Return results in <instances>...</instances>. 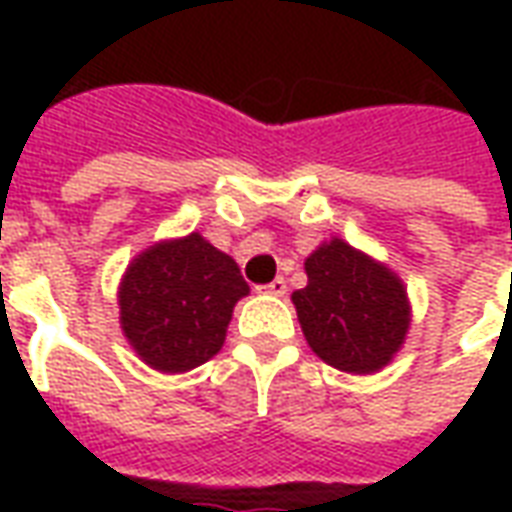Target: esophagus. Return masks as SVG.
Masks as SVG:
<instances>
[{
    "label": "esophagus",
    "instance_id": "esophagus-1",
    "mask_svg": "<svg viewBox=\"0 0 512 512\" xmlns=\"http://www.w3.org/2000/svg\"><path fill=\"white\" fill-rule=\"evenodd\" d=\"M263 293H271V296H285V290H288V282H285V277H277L274 282H268V285H263Z\"/></svg>",
    "mask_w": 512,
    "mask_h": 512
}]
</instances>
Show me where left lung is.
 Here are the masks:
<instances>
[{
    "label": "left lung",
    "mask_w": 512,
    "mask_h": 512,
    "mask_svg": "<svg viewBox=\"0 0 512 512\" xmlns=\"http://www.w3.org/2000/svg\"><path fill=\"white\" fill-rule=\"evenodd\" d=\"M304 271L307 288L290 299L312 351L354 376L389 365L411 323L406 285L395 271L343 238L318 246L304 260Z\"/></svg>",
    "instance_id": "obj_1"
}]
</instances>
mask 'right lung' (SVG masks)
Instances as JSON below:
<instances>
[{"label": "right lung", "mask_w": 512, "mask_h": 512, "mask_svg": "<svg viewBox=\"0 0 512 512\" xmlns=\"http://www.w3.org/2000/svg\"><path fill=\"white\" fill-rule=\"evenodd\" d=\"M246 293L233 257L191 233L131 260L117 293L120 326L145 365L186 373L219 354L233 307Z\"/></svg>", "instance_id": "obj_1"}]
</instances>
